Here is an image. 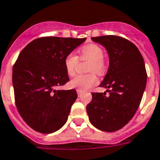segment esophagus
<instances>
[{
    "mask_svg": "<svg viewBox=\"0 0 160 160\" xmlns=\"http://www.w3.org/2000/svg\"><path fill=\"white\" fill-rule=\"evenodd\" d=\"M76 91H77L78 96H79V97H80V96H81V95H82L83 92L81 91V90H80V89H77V90H76Z\"/></svg>",
    "mask_w": 160,
    "mask_h": 160,
    "instance_id": "34e87169",
    "label": "esophagus"
}]
</instances>
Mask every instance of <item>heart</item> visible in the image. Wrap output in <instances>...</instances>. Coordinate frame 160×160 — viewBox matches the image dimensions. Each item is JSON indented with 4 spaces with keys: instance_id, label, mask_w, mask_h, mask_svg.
Instances as JSON below:
<instances>
[{
    "instance_id": "obj_1",
    "label": "heart",
    "mask_w": 160,
    "mask_h": 160,
    "mask_svg": "<svg viewBox=\"0 0 160 160\" xmlns=\"http://www.w3.org/2000/svg\"><path fill=\"white\" fill-rule=\"evenodd\" d=\"M78 58L83 61H89L87 71L91 73L87 75H78L71 80L70 84L73 88H76L80 90H86L98 82V79L94 73L102 75L106 70L103 50L99 45L94 43L88 44L79 50ZM78 58L73 53H70L65 58V68L68 76H73L76 73Z\"/></svg>"
}]
</instances>
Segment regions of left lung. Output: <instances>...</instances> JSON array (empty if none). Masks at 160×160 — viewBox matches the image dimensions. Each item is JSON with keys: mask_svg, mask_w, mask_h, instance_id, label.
<instances>
[{"mask_svg": "<svg viewBox=\"0 0 160 160\" xmlns=\"http://www.w3.org/2000/svg\"><path fill=\"white\" fill-rule=\"evenodd\" d=\"M104 47L109 67L99 86L106 92L92 93L87 113L92 125L103 132L122 128L138 109L146 86L147 74L139 49L124 38L107 35L91 38Z\"/></svg>", "mask_w": 160, "mask_h": 160, "instance_id": "1", "label": "left lung"}]
</instances>
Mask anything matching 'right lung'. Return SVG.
<instances>
[{
	"instance_id": "add662e5",
	"label": "right lung",
	"mask_w": 160,
	"mask_h": 160,
	"mask_svg": "<svg viewBox=\"0 0 160 160\" xmlns=\"http://www.w3.org/2000/svg\"><path fill=\"white\" fill-rule=\"evenodd\" d=\"M85 40L39 38L19 53L12 71L15 104L24 122L36 132L52 133L67 122L77 93L76 89L58 90L56 87L70 80L65 58Z\"/></svg>"
}]
</instances>
